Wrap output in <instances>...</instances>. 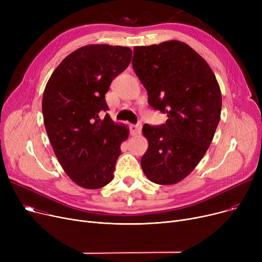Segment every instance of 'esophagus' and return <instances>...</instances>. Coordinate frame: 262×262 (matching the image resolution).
Segmentation results:
<instances>
[{"label":"esophagus","instance_id":"obj_1","mask_svg":"<svg viewBox=\"0 0 262 262\" xmlns=\"http://www.w3.org/2000/svg\"><path fill=\"white\" fill-rule=\"evenodd\" d=\"M141 128H142L141 123L135 124V125H130V132H132V135H133V136L139 135V134L141 133Z\"/></svg>","mask_w":262,"mask_h":262}]
</instances>
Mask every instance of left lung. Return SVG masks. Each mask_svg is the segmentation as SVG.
Masks as SVG:
<instances>
[{
	"label": "left lung",
	"instance_id": "left-lung-1",
	"mask_svg": "<svg viewBox=\"0 0 262 262\" xmlns=\"http://www.w3.org/2000/svg\"><path fill=\"white\" fill-rule=\"evenodd\" d=\"M132 63L149 106L168 116L162 125H143L148 147L142 170L155 184H176L194 170L213 139L222 109L217 80L201 55L177 40L135 47Z\"/></svg>",
	"mask_w": 262,
	"mask_h": 262
}]
</instances>
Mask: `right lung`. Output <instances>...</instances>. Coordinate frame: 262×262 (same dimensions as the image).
Masks as SVG:
<instances>
[{
    "mask_svg": "<svg viewBox=\"0 0 262 262\" xmlns=\"http://www.w3.org/2000/svg\"><path fill=\"white\" fill-rule=\"evenodd\" d=\"M127 47L91 45L72 52L52 73L42 98L43 122L63 171L78 186L99 189L114 178L129 130L108 114L105 94L128 67Z\"/></svg>",
    "mask_w": 262,
    "mask_h": 262,
    "instance_id": "right-lung-1",
    "label": "right lung"
}]
</instances>
